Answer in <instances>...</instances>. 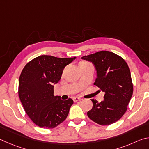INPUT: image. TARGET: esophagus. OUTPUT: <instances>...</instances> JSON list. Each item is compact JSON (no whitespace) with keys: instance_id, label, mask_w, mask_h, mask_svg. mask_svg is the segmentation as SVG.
Wrapping results in <instances>:
<instances>
[{"instance_id":"1","label":"esophagus","mask_w":149,"mask_h":149,"mask_svg":"<svg viewBox=\"0 0 149 149\" xmlns=\"http://www.w3.org/2000/svg\"><path fill=\"white\" fill-rule=\"evenodd\" d=\"M73 100H74V101L75 102H77V101H81V100H82L83 99H81V98L75 97L74 98V99H73Z\"/></svg>"}]
</instances>
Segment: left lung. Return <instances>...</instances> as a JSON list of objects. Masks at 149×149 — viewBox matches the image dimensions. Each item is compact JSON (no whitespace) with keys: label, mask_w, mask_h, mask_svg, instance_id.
Here are the masks:
<instances>
[{"label":"left lung","mask_w":149,"mask_h":149,"mask_svg":"<svg viewBox=\"0 0 149 149\" xmlns=\"http://www.w3.org/2000/svg\"><path fill=\"white\" fill-rule=\"evenodd\" d=\"M91 62L97 70L94 85L104 92V100L93 102L92 109L87 112L91 120L102 125L119 120L125 114L132 97L133 87L131 73L126 62L114 52L102 50L81 57Z\"/></svg>","instance_id":"1"}]
</instances>
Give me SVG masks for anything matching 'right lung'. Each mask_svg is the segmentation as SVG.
Returning a JSON list of instances; mask_svg holds the SVG:
<instances>
[{"instance_id":"obj_1","label":"right lung","mask_w":149,"mask_h":149,"mask_svg":"<svg viewBox=\"0 0 149 149\" xmlns=\"http://www.w3.org/2000/svg\"><path fill=\"white\" fill-rule=\"evenodd\" d=\"M75 59L41 55L22 70L19 79V99L27 116L39 127H56L68 115L74 101L54 96L53 85L60 81L65 66Z\"/></svg>"}]
</instances>
